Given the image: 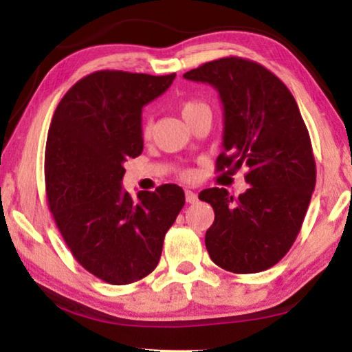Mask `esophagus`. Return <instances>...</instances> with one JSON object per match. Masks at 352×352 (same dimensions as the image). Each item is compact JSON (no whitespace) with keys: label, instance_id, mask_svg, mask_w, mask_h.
<instances>
[{"label":"esophagus","instance_id":"34e87169","mask_svg":"<svg viewBox=\"0 0 352 352\" xmlns=\"http://www.w3.org/2000/svg\"><path fill=\"white\" fill-rule=\"evenodd\" d=\"M186 200L187 204H195L197 201V194L192 190H186Z\"/></svg>","mask_w":352,"mask_h":352}]
</instances>
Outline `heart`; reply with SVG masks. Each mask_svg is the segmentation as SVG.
Listing matches in <instances>:
<instances>
[{"label": "heart", "mask_w": 352, "mask_h": 352, "mask_svg": "<svg viewBox=\"0 0 352 352\" xmlns=\"http://www.w3.org/2000/svg\"><path fill=\"white\" fill-rule=\"evenodd\" d=\"M204 109H208V105H206L205 102H201V100H199V99H186L179 104L181 115L184 120H187L189 117H192V115L200 112V110H204ZM141 136L144 141H147V139H151V136H152V122L148 118H144V122L141 124ZM194 176H195L194 170H189V168L181 171V177L186 181L194 179Z\"/></svg>", "instance_id": "heart-1"}]
</instances>
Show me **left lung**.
I'll use <instances>...</instances> for the list:
<instances>
[{
    "mask_svg": "<svg viewBox=\"0 0 352 352\" xmlns=\"http://www.w3.org/2000/svg\"><path fill=\"white\" fill-rule=\"evenodd\" d=\"M210 83L224 107V151L216 171L247 166L250 187L237 199L223 187L199 199L214 210L205 245L211 261L234 274L272 267L300 234L316 187L311 138L290 89L271 70L237 56L184 74Z\"/></svg>",
    "mask_w": 352,
    "mask_h": 352,
    "instance_id": "8db88e82",
    "label": "left lung"
}]
</instances>
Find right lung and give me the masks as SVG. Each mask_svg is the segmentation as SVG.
<instances>
[{
    "instance_id": "obj_1",
    "label": "right lung",
    "mask_w": 352,
    "mask_h": 352,
    "mask_svg": "<svg viewBox=\"0 0 352 352\" xmlns=\"http://www.w3.org/2000/svg\"><path fill=\"white\" fill-rule=\"evenodd\" d=\"M176 74L99 70L72 86L52 115L45 152L47 205L74 258L110 285L148 276L186 204L176 184L122 189L124 162L142 153V107Z\"/></svg>"
}]
</instances>
